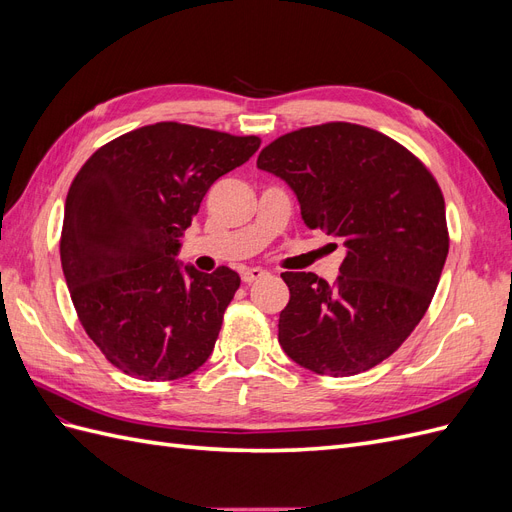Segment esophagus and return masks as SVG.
<instances>
[{
	"instance_id": "1",
	"label": "esophagus",
	"mask_w": 512,
	"mask_h": 512,
	"mask_svg": "<svg viewBox=\"0 0 512 512\" xmlns=\"http://www.w3.org/2000/svg\"><path fill=\"white\" fill-rule=\"evenodd\" d=\"M262 277H267V271H265V269H258V267H252V269H245V271L241 273V280H243L245 284H252V282H258V280H262Z\"/></svg>"
}]
</instances>
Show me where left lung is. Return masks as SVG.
<instances>
[{
    "label": "left lung",
    "mask_w": 512,
    "mask_h": 512,
    "mask_svg": "<svg viewBox=\"0 0 512 512\" xmlns=\"http://www.w3.org/2000/svg\"><path fill=\"white\" fill-rule=\"evenodd\" d=\"M256 166L288 183L307 228L346 247L335 284L282 273L290 301L277 324L280 346L320 376L382 363L425 316L444 269L446 209L436 179L393 138L344 121L280 136Z\"/></svg>",
    "instance_id": "obj_1"
}]
</instances>
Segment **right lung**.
Masks as SVG:
<instances>
[{
	"instance_id": "1",
	"label": "right lung",
	"mask_w": 512,
	"mask_h": 512,
	"mask_svg": "<svg viewBox=\"0 0 512 512\" xmlns=\"http://www.w3.org/2000/svg\"><path fill=\"white\" fill-rule=\"evenodd\" d=\"M258 147V136L160 121L100 147L74 177L61 269L83 329L123 374L177 380L209 359L241 280L177 254L207 190Z\"/></svg>"
}]
</instances>
